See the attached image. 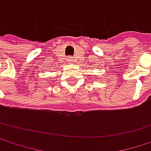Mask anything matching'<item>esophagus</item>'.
Returning <instances> with one entry per match:
<instances>
[{"instance_id": "1", "label": "esophagus", "mask_w": 151, "mask_h": 151, "mask_svg": "<svg viewBox=\"0 0 151 151\" xmlns=\"http://www.w3.org/2000/svg\"><path fill=\"white\" fill-rule=\"evenodd\" d=\"M68 61H69V62H72V61H73V58H68Z\"/></svg>"}]
</instances>
